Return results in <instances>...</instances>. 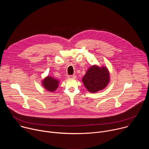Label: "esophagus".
I'll return each mask as SVG.
<instances>
[{"mask_svg":"<svg viewBox=\"0 0 149 149\" xmlns=\"http://www.w3.org/2000/svg\"><path fill=\"white\" fill-rule=\"evenodd\" d=\"M76 77H77V76L75 75H68V78H72V79H75V78H76Z\"/></svg>","mask_w":149,"mask_h":149,"instance_id":"1","label":"esophagus"}]
</instances>
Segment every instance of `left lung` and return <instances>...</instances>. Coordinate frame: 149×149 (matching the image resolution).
I'll return each mask as SVG.
<instances>
[{
  "label": "left lung",
  "mask_w": 149,
  "mask_h": 149,
  "mask_svg": "<svg viewBox=\"0 0 149 149\" xmlns=\"http://www.w3.org/2000/svg\"><path fill=\"white\" fill-rule=\"evenodd\" d=\"M82 81L89 92L95 93L107 86L110 82L109 71L105 66L92 65L83 77Z\"/></svg>",
  "instance_id": "8db88e82"
}]
</instances>
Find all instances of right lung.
<instances>
[{
  "label": "right lung",
  "mask_w": 149,
  "mask_h": 149,
  "mask_svg": "<svg viewBox=\"0 0 149 149\" xmlns=\"http://www.w3.org/2000/svg\"><path fill=\"white\" fill-rule=\"evenodd\" d=\"M59 82V81L57 79L48 75L42 81V85L46 90L53 93L58 88Z\"/></svg>",
  "instance_id": "right-lung-1"
}]
</instances>
